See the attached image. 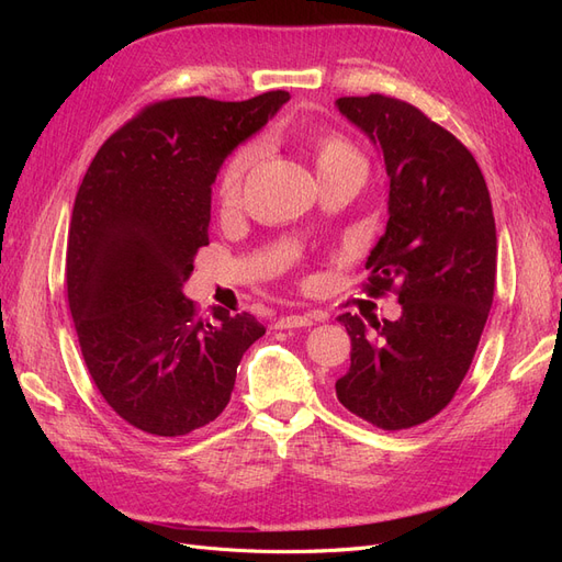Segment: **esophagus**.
Returning <instances> with one entry per match:
<instances>
[{
    "label": "esophagus",
    "mask_w": 562,
    "mask_h": 562,
    "mask_svg": "<svg viewBox=\"0 0 562 562\" xmlns=\"http://www.w3.org/2000/svg\"><path fill=\"white\" fill-rule=\"evenodd\" d=\"M307 326H314V318L307 316V314H288V316H281L277 321L279 330H288V328H307Z\"/></svg>",
    "instance_id": "esophagus-1"
}]
</instances>
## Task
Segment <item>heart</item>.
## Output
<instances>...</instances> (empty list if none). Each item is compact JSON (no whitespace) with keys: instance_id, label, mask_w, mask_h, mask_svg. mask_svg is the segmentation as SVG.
Returning <instances> with one entry per match:
<instances>
[{"instance_id":"heart-1","label":"heart","mask_w":562,"mask_h":562,"mask_svg":"<svg viewBox=\"0 0 562 562\" xmlns=\"http://www.w3.org/2000/svg\"><path fill=\"white\" fill-rule=\"evenodd\" d=\"M316 168L318 176L328 173V171H339V168H361L366 173V157L361 155V149L356 147L345 135H339L335 131L323 133L316 138ZM258 145H246L241 149H236L232 159L225 164L223 176H220V199L227 206L239 201L241 196V187L244 178L248 173V168L258 159Z\"/></svg>"}]
</instances>
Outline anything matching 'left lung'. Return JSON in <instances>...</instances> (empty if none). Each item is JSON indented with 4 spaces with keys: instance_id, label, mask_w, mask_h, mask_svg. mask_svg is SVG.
I'll use <instances>...</instances> for the list:
<instances>
[{
    "instance_id": "1",
    "label": "left lung",
    "mask_w": 562,
    "mask_h": 562,
    "mask_svg": "<svg viewBox=\"0 0 562 562\" xmlns=\"http://www.w3.org/2000/svg\"><path fill=\"white\" fill-rule=\"evenodd\" d=\"M335 105L384 157L389 220L366 291L401 302L396 321L339 316L351 366L335 391L356 417L411 429L452 401L479 349L497 274L492 201L471 151L415 105L382 93Z\"/></svg>"
}]
</instances>
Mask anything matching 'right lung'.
Returning a JSON list of instances; mask_svg holds the SVG:
<instances>
[{
    "label": "right lung",
    "instance_id": "obj_1",
    "mask_svg": "<svg viewBox=\"0 0 562 562\" xmlns=\"http://www.w3.org/2000/svg\"><path fill=\"white\" fill-rule=\"evenodd\" d=\"M288 91L241 103H151L103 143L67 234V302L83 363L112 411L151 436H184L225 411L236 368L265 335L248 312L201 318L182 295L209 246L211 184Z\"/></svg>",
    "mask_w": 562,
    "mask_h": 562
}]
</instances>
